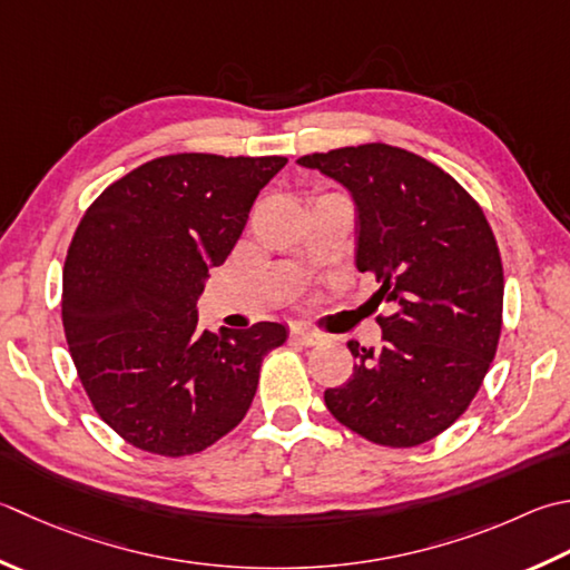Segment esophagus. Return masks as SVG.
<instances>
[{"label": "esophagus", "instance_id": "esophagus-1", "mask_svg": "<svg viewBox=\"0 0 570 570\" xmlns=\"http://www.w3.org/2000/svg\"><path fill=\"white\" fill-rule=\"evenodd\" d=\"M288 338L298 345H316L321 341V336L316 331L304 328V326H292V333H288Z\"/></svg>", "mask_w": 570, "mask_h": 570}]
</instances>
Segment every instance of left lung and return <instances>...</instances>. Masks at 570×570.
Returning <instances> with one entry per match:
<instances>
[{"label":"left lung","instance_id":"1","mask_svg":"<svg viewBox=\"0 0 570 570\" xmlns=\"http://www.w3.org/2000/svg\"><path fill=\"white\" fill-rule=\"evenodd\" d=\"M358 207L355 266L381 284L377 351L348 341L355 365L323 393L341 425L383 448H417L470 407L497 355L504 269L476 199L434 163L387 142L311 153Z\"/></svg>","mask_w":570,"mask_h":570}]
</instances>
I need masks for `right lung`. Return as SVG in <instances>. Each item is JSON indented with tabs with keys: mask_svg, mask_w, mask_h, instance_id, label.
Returning <instances> with one entry per match:
<instances>
[{
	"mask_svg": "<svg viewBox=\"0 0 570 570\" xmlns=\"http://www.w3.org/2000/svg\"><path fill=\"white\" fill-rule=\"evenodd\" d=\"M286 163L163 155L108 185L78 222L63 264V333L98 417L132 448L187 456L247 415L264 355L286 328L199 331L197 298Z\"/></svg>",
	"mask_w": 570,
	"mask_h": 570,
	"instance_id": "add662e5",
	"label": "right lung"
}]
</instances>
